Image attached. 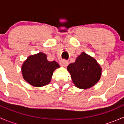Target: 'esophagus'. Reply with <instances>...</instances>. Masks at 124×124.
Listing matches in <instances>:
<instances>
[{
    "instance_id": "esophagus-1",
    "label": "esophagus",
    "mask_w": 124,
    "mask_h": 124,
    "mask_svg": "<svg viewBox=\"0 0 124 124\" xmlns=\"http://www.w3.org/2000/svg\"><path fill=\"white\" fill-rule=\"evenodd\" d=\"M68 62L67 61H65V60H62L60 62V65L62 67H66L68 66Z\"/></svg>"
}]
</instances>
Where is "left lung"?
I'll return each mask as SVG.
<instances>
[{
	"label": "left lung",
	"instance_id": "left-lung-1",
	"mask_svg": "<svg viewBox=\"0 0 124 124\" xmlns=\"http://www.w3.org/2000/svg\"><path fill=\"white\" fill-rule=\"evenodd\" d=\"M67 70L74 84L80 89H88L94 86L100 79L101 69L97 61L85 52L70 63Z\"/></svg>",
	"mask_w": 124,
	"mask_h": 124
}]
</instances>
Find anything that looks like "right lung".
<instances>
[{
  "mask_svg": "<svg viewBox=\"0 0 124 124\" xmlns=\"http://www.w3.org/2000/svg\"><path fill=\"white\" fill-rule=\"evenodd\" d=\"M59 68L55 61L49 62L47 56L41 52L31 55L24 62L22 67L24 79L35 87L46 86L50 82L53 71Z\"/></svg>",
  "mask_w": 124,
  "mask_h": 124,
  "instance_id": "right-lung-1",
  "label": "right lung"
}]
</instances>
